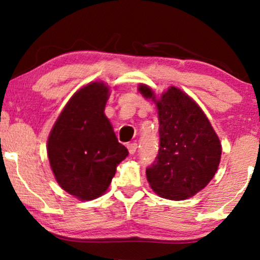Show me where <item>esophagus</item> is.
<instances>
[{"instance_id": "1", "label": "esophagus", "mask_w": 260, "mask_h": 260, "mask_svg": "<svg viewBox=\"0 0 260 260\" xmlns=\"http://www.w3.org/2000/svg\"><path fill=\"white\" fill-rule=\"evenodd\" d=\"M127 148H128V151H129V154L133 155V154H136L138 145H137V143H129V144L127 145Z\"/></svg>"}]
</instances>
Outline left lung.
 <instances>
[{"label": "left lung", "mask_w": 260, "mask_h": 260, "mask_svg": "<svg viewBox=\"0 0 260 260\" xmlns=\"http://www.w3.org/2000/svg\"><path fill=\"white\" fill-rule=\"evenodd\" d=\"M140 94L156 104L160 148L147 180L157 196L183 201L202 190L219 168L221 144L203 110L176 86L155 98L148 85Z\"/></svg>", "instance_id": "obj_1"}]
</instances>
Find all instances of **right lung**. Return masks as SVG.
<instances>
[{"instance_id":"add662e5","label":"right lung","mask_w":260,"mask_h":260,"mask_svg":"<svg viewBox=\"0 0 260 260\" xmlns=\"http://www.w3.org/2000/svg\"><path fill=\"white\" fill-rule=\"evenodd\" d=\"M110 88L92 82L74 92L47 139V156L62 189L80 201L103 196L128 156L106 117Z\"/></svg>"}]
</instances>
